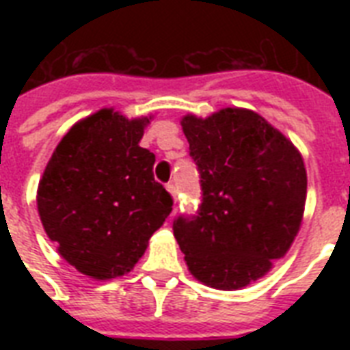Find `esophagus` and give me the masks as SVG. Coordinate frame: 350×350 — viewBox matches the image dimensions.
I'll list each match as a JSON object with an SVG mask.
<instances>
[{"mask_svg":"<svg viewBox=\"0 0 350 350\" xmlns=\"http://www.w3.org/2000/svg\"><path fill=\"white\" fill-rule=\"evenodd\" d=\"M167 191L170 192V196L174 198V202H176V187L172 185V183H169V185H167Z\"/></svg>","mask_w":350,"mask_h":350,"instance_id":"34e87169","label":"esophagus"}]
</instances>
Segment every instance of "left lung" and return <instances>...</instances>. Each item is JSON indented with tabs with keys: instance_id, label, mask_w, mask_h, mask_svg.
Returning <instances> with one entry per match:
<instances>
[{
	"instance_id": "left-lung-1",
	"label": "left lung",
	"mask_w": 350,
	"mask_h": 350,
	"mask_svg": "<svg viewBox=\"0 0 350 350\" xmlns=\"http://www.w3.org/2000/svg\"><path fill=\"white\" fill-rule=\"evenodd\" d=\"M198 165L202 205L174 219V236L198 282L247 287L287 254L304 218L307 172L282 132L247 109L181 120Z\"/></svg>"
}]
</instances>
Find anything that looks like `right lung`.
<instances>
[{
	"mask_svg": "<svg viewBox=\"0 0 350 350\" xmlns=\"http://www.w3.org/2000/svg\"><path fill=\"white\" fill-rule=\"evenodd\" d=\"M148 118L101 109L63 136L38 185V213L57 252L85 276L132 271L172 211L154 180V156L139 147Z\"/></svg>",
	"mask_w": 350,
	"mask_h": 350,
	"instance_id": "1",
	"label": "right lung"
}]
</instances>
